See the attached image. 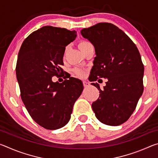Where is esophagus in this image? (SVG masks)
Segmentation results:
<instances>
[{"label":"esophagus","instance_id":"esophagus-1","mask_svg":"<svg viewBox=\"0 0 158 158\" xmlns=\"http://www.w3.org/2000/svg\"><path fill=\"white\" fill-rule=\"evenodd\" d=\"M83 84H84V87H89L90 85V84L88 81H83Z\"/></svg>","mask_w":158,"mask_h":158}]
</instances>
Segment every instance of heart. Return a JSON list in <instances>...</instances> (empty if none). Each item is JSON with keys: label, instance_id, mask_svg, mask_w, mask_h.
Listing matches in <instances>:
<instances>
[{"label": "heart", "instance_id": "obj_1", "mask_svg": "<svg viewBox=\"0 0 158 158\" xmlns=\"http://www.w3.org/2000/svg\"><path fill=\"white\" fill-rule=\"evenodd\" d=\"M89 44H90V42H87V41H81L79 43V48L80 49V50L82 51L83 49H84V48L86 47L87 46H89ZM75 73L77 74V75L79 76V77H83L84 75V71L82 70L81 69H75Z\"/></svg>", "mask_w": 158, "mask_h": 158}]
</instances>
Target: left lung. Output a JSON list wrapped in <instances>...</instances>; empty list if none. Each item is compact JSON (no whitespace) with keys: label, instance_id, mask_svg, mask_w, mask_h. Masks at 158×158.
Wrapping results in <instances>:
<instances>
[{"label":"left lung","instance_id":"8db88e82","mask_svg":"<svg viewBox=\"0 0 158 158\" xmlns=\"http://www.w3.org/2000/svg\"><path fill=\"white\" fill-rule=\"evenodd\" d=\"M81 35L95 47L96 56L90 71V81L107 79L100 97L92 104L95 116L104 124L123 123L137 106L143 93L144 68L139 52L123 31L110 23H99L81 31Z\"/></svg>","mask_w":158,"mask_h":158}]
</instances>
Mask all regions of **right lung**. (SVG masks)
<instances>
[{
	"label": "right lung",
	"mask_w": 158,
	"mask_h": 158,
	"mask_svg": "<svg viewBox=\"0 0 158 158\" xmlns=\"http://www.w3.org/2000/svg\"><path fill=\"white\" fill-rule=\"evenodd\" d=\"M77 37L76 31L45 26L23 42L19 52L16 74L23 104L35 121L47 130L68 123L73 105L84 89L78 79L53 82L63 65L65 47Z\"/></svg>",
	"instance_id": "obj_1"
}]
</instances>
